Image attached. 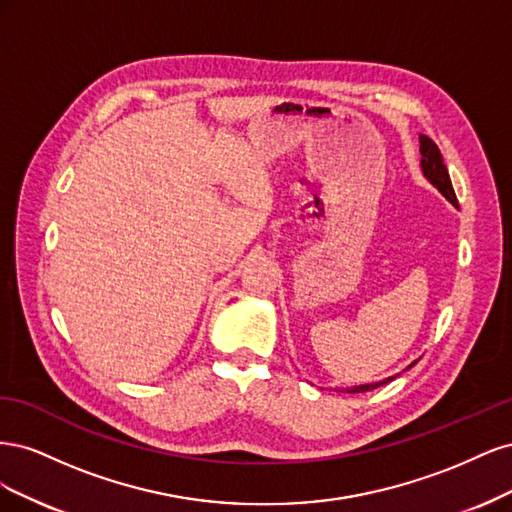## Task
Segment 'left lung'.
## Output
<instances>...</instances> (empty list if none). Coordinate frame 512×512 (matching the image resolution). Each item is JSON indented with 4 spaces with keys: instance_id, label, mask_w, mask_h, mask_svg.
Returning a JSON list of instances; mask_svg holds the SVG:
<instances>
[{
    "instance_id": "left-lung-1",
    "label": "left lung",
    "mask_w": 512,
    "mask_h": 512,
    "mask_svg": "<svg viewBox=\"0 0 512 512\" xmlns=\"http://www.w3.org/2000/svg\"><path fill=\"white\" fill-rule=\"evenodd\" d=\"M418 138H421V170H423L425 179L448 200V203H451L453 207H459L455 190H453V183H451V177H448V170H446V164H444V160H442V153H440L438 145L433 143L431 138L425 136V134H421ZM412 365H416V361H414ZM412 365H408V369H410ZM393 378H395V376L384 378V380H380V382H371V384L346 386L344 391H346V393H365V391H371V389H378V386H382V384H386V382H391Z\"/></svg>"
}]
</instances>
